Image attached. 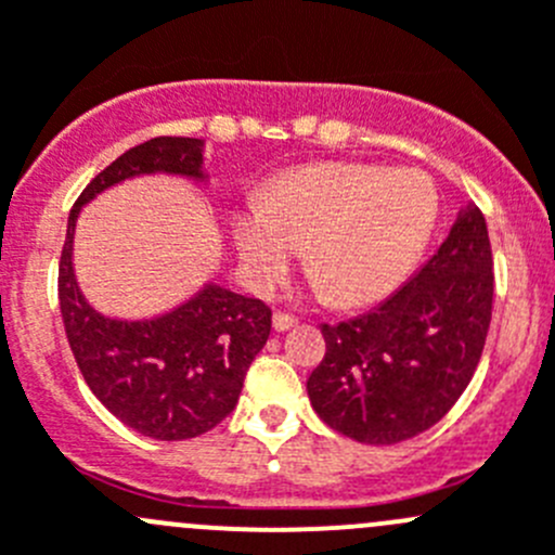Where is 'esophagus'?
Here are the masks:
<instances>
[{"label":"esophagus","instance_id":"esophagus-1","mask_svg":"<svg viewBox=\"0 0 555 555\" xmlns=\"http://www.w3.org/2000/svg\"><path fill=\"white\" fill-rule=\"evenodd\" d=\"M273 330H276V333H287V330H293L295 327V319L289 317V313H282V311H276L273 313Z\"/></svg>","mask_w":555,"mask_h":555}]
</instances>
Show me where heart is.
I'll list each match as a JSON object with an SVG mask.
<instances>
[{
    "instance_id": "1",
    "label": "heart",
    "mask_w": 555,
    "mask_h": 555,
    "mask_svg": "<svg viewBox=\"0 0 555 555\" xmlns=\"http://www.w3.org/2000/svg\"><path fill=\"white\" fill-rule=\"evenodd\" d=\"M438 220V190L418 169L313 164L284 171L233 215L238 266L255 293H271L304 249L319 295L362 309L395 293Z\"/></svg>"
}]
</instances>
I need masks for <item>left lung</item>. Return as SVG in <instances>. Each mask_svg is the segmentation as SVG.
Instances as JSON below:
<instances>
[{
	"label": "left lung",
	"instance_id": "left-lung-1",
	"mask_svg": "<svg viewBox=\"0 0 555 555\" xmlns=\"http://www.w3.org/2000/svg\"><path fill=\"white\" fill-rule=\"evenodd\" d=\"M494 300L491 244L475 204L389 300L335 327L306 389L327 427L357 443L395 446L451 411L478 367Z\"/></svg>",
	"mask_w": 555,
	"mask_h": 555
}]
</instances>
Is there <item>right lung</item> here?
<instances>
[{
  "instance_id": "add662e5",
  "label": "right lung",
  "mask_w": 555,
  "mask_h": 555,
  "mask_svg": "<svg viewBox=\"0 0 555 555\" xmlns=\"http://www.w3.org/2000/svg\"><path fill=\"white\" fill-rule=\"evenodd\" d=\"M147 173L206 182L204 139H150L91 179L66 225L59 304L77 367L106 411L147 438L188 440L236 408L246 371L271 335V309L215 282L153 319H112L88 304L72 262L80 209L104 190Z\"/></svg>"
}]
</instances>
